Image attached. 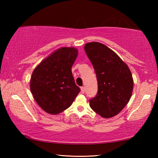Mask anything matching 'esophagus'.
Masks as SVG:
<instances>
[{
    "instance_id": "1",
    "label": "esophagus",
    "mask_w": 158,
    "mask_h": 158,
    "mask_svg": "<svg viewBox=\"0 0 158 158\" xmlns=\"http://www.w3.org/2000/svg\"><path fill=\"white\" fill-rule=\"evenodd\" d=\"M81 91L82 93H85V87L84 86L81 87Z\"/></svg>"
}]
</instances>
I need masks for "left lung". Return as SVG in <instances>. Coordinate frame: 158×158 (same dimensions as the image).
<instances>
[{
    "instance_id": "left-lung-1",
    "label": "left lung",
    "mask_w": 158,
    "mask_h": 158,
    "mask_svg": "<svg viewBox=\"0 0 158 158\" xmlns=\"http://www.w3.org/2000/svg\"><path fill=\"white\" fill-rule=\"evenodd\" d=\"M84 50L98 84L97 95L89 100L90 106L103 118L116 116L132 95L134 83L130 69L116 53L100 42L85 44Z\"/></svg>"
}]
</instances>
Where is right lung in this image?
<instances>
[{
  "label": "right lung",
  "instance_id": "right-lung-1",
  "mask_svg": "<svg viewBox=\"0 0 158 158\" xmlns=\"http://www.w3.org/2000/svg\"><path fill=\"white\" fill-rule=\"evenodd\" d=\"M77 55L75 48H60L34 69L31 91L37 103L47 113L58 114L65 110L81 90L72 73Z\"/></svg>",
  "mask_w": 158,
  "mask_h": 158
}]
</instances>
